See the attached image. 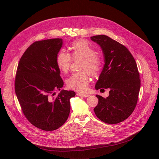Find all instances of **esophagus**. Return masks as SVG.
Listing matches in <instances>:
<instances>
[{"mask_svg":"<svg viewBox=\"0 0 159 159\" xmlns=\"http://www.w3.org/2000/svg\"><path fill=\"white\" fill-rule=\"evenodd\" d=\"M77 95L79 96H80V97H83V98H87L90 96L89 94H82V93H77Z\"/></svg>","mask_w":159,"mask_h":159,"instance_id":"34e87169","label":"esophagus"}]
</instances>
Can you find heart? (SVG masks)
<instances>
[{
  "label": "heart",
  "instance_id": "1",
  "mask_svg": "<svg viewBox=\"0 0 159 159\" xmlns=\"http://www.w3.org/2000/svg\"><path fill=\"white\" fill-rule=\"evenodd\" d=\"M71 53L64 49L61 50L56 58L58 69L63 73L69 72L74 60L81 59L79 69L81 72L73 74L66 80L67 86L80 93H85L90 82V74L96 75L100 72L103 66L102 56L95 52L94 48L89 42L84 39L74 41L70 47Z\"/></svg>",
  "mask_w": 159,
  "mask_h": 159
}]
</instances>
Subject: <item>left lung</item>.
<instances>
[{
  "mask_svg": "<svg viewBox=\"0 0 159 159\" xmlns=\"http://www.w3.org/2000/svg\"><path fill=\"white\" fill-rule=\"evenodd\" d=\"M102 48L105 64L96 89H110L106 98L96 95V116L107 124H117L127 119L137 106L140 89L137 63L128 49L107 36L90 37Z\"/></svg>",
  "mask_w": 159,
  "mask_h": 159,
  "instance_id": "left-lung-1",
  "label": "left lung"
}]
</instances>
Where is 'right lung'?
Wrapping results in <instances>:
<instances>
[{"mask_svg":"<svg viewBox=\"0 0 159 159\" xmlns=\"http://www.w3.org/2000/svg\"><path fill=\"white\" fill-rule=\"evenodd\" d=\"M61 38L34 42L26 49L18 63L15 92L22 112L34 126L53 131L61 126L70 111L72 90L55 91L63 85L56 58L62 46Z\"/></svg>","mask_w":159,"mask_h":159,"instance_id":"right-lung-1","label":"right lung"}]
</instances>
